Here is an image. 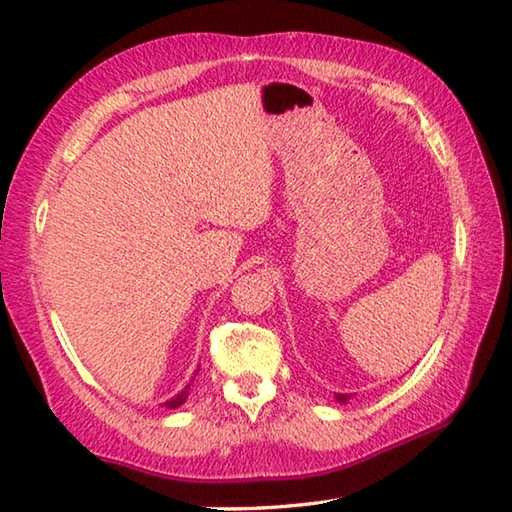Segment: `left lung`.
<instances>
[{"mask_svg": "<svg viewBox=\"0 0 512 512\" xmlns=\"http://www.w3.org/2000/svg\"><path fill=\"white\" fill-rule=\"evenodd\" d=\"M350 398H352V394H334V400L341 402V405H345V402L350 400Z\"/></svg>", "mask_w": 512, "mask_h": 512, "instance_id": "obj_1", "label": "left lung"}]
</instances>
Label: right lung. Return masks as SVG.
<instances>
[{"mask_svg":"<svg viewBox=\"0 0 512 512\" xmlns=\"http://www.w3.org/2000/svg\"><path fill=\"white\" fill-rule=\"evenodd\" d=\"M198 372H200V367H198V369H195V374L191 376V380H189V385H187V387H184V389L180 391V394H176V396H173V398H169L167 402H162V407H167V409H178L180 405H184V400H187V398H189V391H191V383H193V380H195V376H198Z\"/></svg>","mask_w":512,"mask_h":512,"instance_id":"right-lung-1","label":"right lung"}]
</instances>
